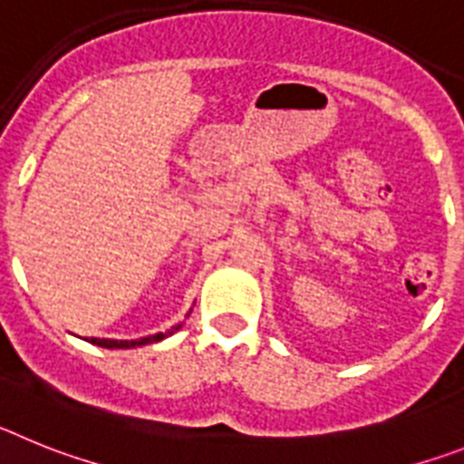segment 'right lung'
I'll use <instances>...</instances> for the list:
<instances>
[{
    "instance_id": "1",
    "label": "right lung",
    "mask_w": 464,
    "mask_h": 464,
    "mask_svg": "<svg viewBox=\"0 0 464 464\" xmlns=\"http://www.w3.org/2000/svg\"><path fill=\"white\" fill-rule=\"evenodd\" d=\"M179 327H172V332H177ZM172 332H165V334H154V336H147V338H140V341H111V338H91V343L100 345V348H135V345H147V343H156L160 338L170 336Z\"/></svg>"
}]
</instances>
